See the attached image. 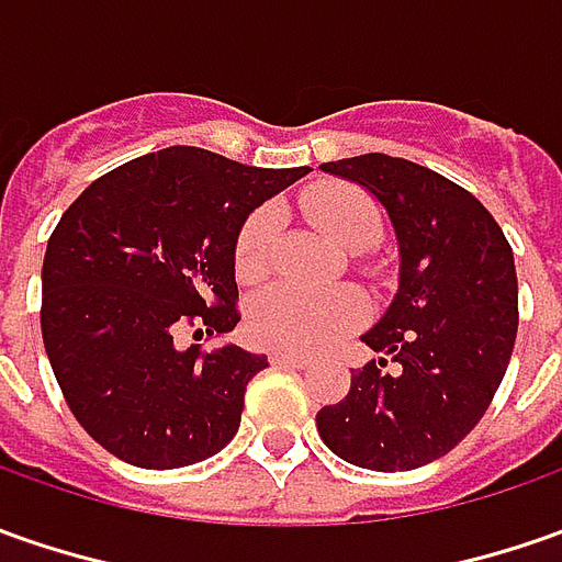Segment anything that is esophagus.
<instances>
[{
  "mask_svg": "<svg viewBox=\"0 0 562 562\" xmlns=\"http://www.w3.org/2000/svg\"><path fill=\"white\" fill-rule=\"evenodd\" d=\"M270 363H277V367H299V370L311 367V360L307 358H299V355H285V351H273V355H270Z\"/></svg>",
  "mask_w": 562,
  "mask_h": 562,
  "instance_id": "obj_1",
  "label": "esophagus"
}]
</instances>
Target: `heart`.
I'll list each match as a JSON object with an SVG mask.
<instances>
[{"label": "heart", "instance_id": "b5f03b06", "mask_svg": "<svg viewBox=\"0 0 562 562\" xmlns=\"http://www.w3.org/2000/svg\"><path fill=\"white\" fill-rule=\"evenodd\" d=\"M304 214L345 251H363L382 233V211L373 195L348 183H319L304 195ZM280 217L273 207L251 211L236 236V277L258 282L270 270ZM363 319V301L351 289L304 292L270 285L248 307V333L267 348L311 355L351 333Z\"/></svg>", "mask_w": 562, "mask_h": 562}]
</instances>
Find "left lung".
Returning <instances> with one entry per match:
<instances>
[{
    "mask_svg": "<svg viewBox=\"0 0 562 562\" xmlns=\"http://www.w3.org/2000/svg\"><path fill=\"white\" fill-rule=\"evenodd\" d=\"M323 170L376 195L401 267L389 311L360 336L382 358L351 373L317 432L355 467L416 470L473 432L507 373L519 326L513 248L475 195L429 167L370 151Z\"/></svg>",
    "mask_w": 562,
    "mask_h": 562,
    "instance_id": "left-lung-1",
    "label": "left lung"
}]
</instances>
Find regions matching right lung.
<instances>
[{"label":"right lung","instance_id":"add662e5","mask_svg":"<svg viewBox=\"0 0 562 562\" xmlns=\"http://www.w3.org/2000/svg\"><path fill=\"white\" fill-rule=\"evenodd\" d=\"M307 170L170 146L114 167L61 214L43 261V345L70 414L108 454L177 470L236 436L267 358L183 351L177 333L239 323V226Z\"/></svg>","mask_w":562,"mask_h":562}]
</instances>
